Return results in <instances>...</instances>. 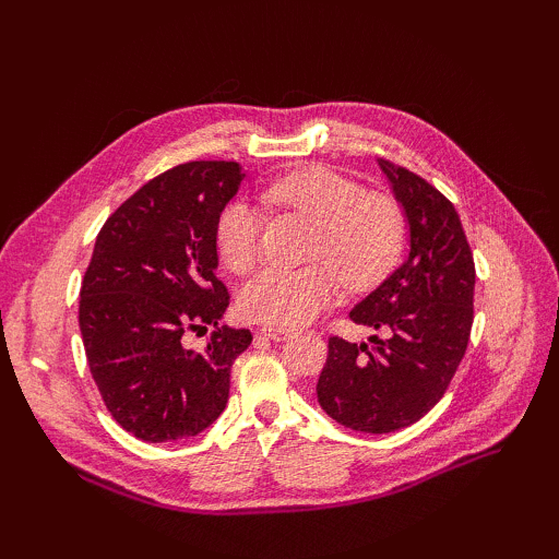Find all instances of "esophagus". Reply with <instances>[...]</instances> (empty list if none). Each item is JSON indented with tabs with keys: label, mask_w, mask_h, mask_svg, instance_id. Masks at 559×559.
<instances>
[{
	"label": "esophagus",
	"mask_w": 559,
	"mask_h": 559,
	"mask_svg": "<svg viewBox=\"0 0 559 559\" xmlns=\"http://www.w3.org/2000/svg\"><path fill=\"white\" fill-rule=\"evenodd\" d=\"M259 334L271 338V341H283V338L290 336V331L288 329H278V326H264V329H259Z\"/></svg>",
	"instance_id": "obj_1"
}]
</instances>
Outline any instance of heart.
<instances>
[{"label": "heart", "mask_w": 559, "mask_h": 559, "mask_svg": "<svg viewBox=\"0 0 559 559\" xmlns=\"http://www.w3.org/2000/svg\"><path fill=\"white\" fill-rule=\"evenodd\" d=\"M271 209L293 211L314 225L310 259L326 264L266 269L247 283L240 310L252 322L298 329L310 324L341 293L367 288L394 264L403 245V216L396 201L365 189L331 168H307L271 182L261 192ZM259 209L230 199L216 223V247L225 266L245 273L259 261ZM342 278L338 280L337 276Z\"/></svg>", "instance_id": "obj_1"}]
</instances>
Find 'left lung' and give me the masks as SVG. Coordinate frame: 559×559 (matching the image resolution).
<instances>
[{"mask_svg":"<svg viewBox=\"0 0 559 559\" xmlns=\"http://www.w3.org/2000/svg\"><path fill=\"white\" fill-rule=\"evenodd\" d=\"M408 230V257L353 307L367 343L329 338L317 382L329 418L367 435L418 423L454 377L473 324L476 266L454 204L423 177L379 158Z\"/></svg>","mask_w":559,"mask_h":559,"instance_id":"obj_1","label":"left lung"}]
</instances>
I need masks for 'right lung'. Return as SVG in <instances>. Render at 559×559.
<instances>
[{
    "label": "right lung",
    "mask_w": 559,
    "mask_h": 559,
    "mask_svg": "<svg viewBox=\"0 0 559 559\" xmlns=\"http://www.w3.org/2000/svg\"><path fill=\"white\" fill-rule=\"evenodd\" d=\"M245 180L240 163L194 160L129 197L98 233L81 283L79 329L105 406L144 442L194 437L223 413L247 329L218 326L216 223ZM214 334L204 352L185 330Z\"/></svg>",
    "instance_id": "obj_1"
}]
</instances>
